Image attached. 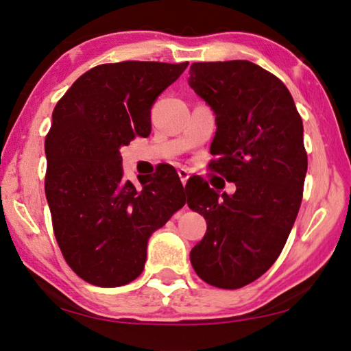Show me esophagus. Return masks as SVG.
<instances>
[{"mask_svg": "<svg viewBox=\"0 0 351 351\" xmlns=\"http://www.w3.org/2000/svg\"><path fill=\"white\" fill-rule=\"evenodd\" d=\"M178 175H180V178H181L182 186H186V184H187V180L190 178V173H189V171H187L186 169H180V170H178Z\"/></svg>", "mask_w": 351, "mask_h": 351, "instance_id": "34e87169", "label": "esophagus"}]
</instances>
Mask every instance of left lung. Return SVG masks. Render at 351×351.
<instances>
[{
  "instance_id": "8db88e82",
  "label": "left lung",
  "mask_w": 351,
  "mask_h": 351,
  "mask_svg": "<svg viewBox=\"0 0 351 351\" xmlns=\"http://www.w3.org/2000/svg\"><path fill=\"white\" fill-rule=\"evenodd\" d=\"M189 85L215 112L210 170L237 187L219 197L207 181L187 182V204L207 223L190 261L206 283L237 289L274 265L293 229L308 169L304 123L283 82L252 62L193 63Z\"/></svg>"
}]
</instances>
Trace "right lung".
<instances>
[{
	"mask_svg": "<svg viewBox=\"0 0 351 351\" xmlns=\"http://www.w3.org/2000/svg\"><path fill=\"white\" fill-rule=\"evenodd\" d=\"M189 62H121L86 71L58 100L46 134L45 193L64 260L83 280L122 287L144 271L147 243L186 204L176 171L123 180L121 147L152 132L150 110Z\"/></svg>",
	"mask_w": 351,
	"mask_h": 351,
	"instance_id": "add662e5",
	"label": "right lung"
}]
</instances>
